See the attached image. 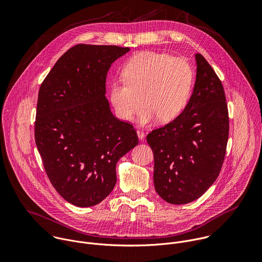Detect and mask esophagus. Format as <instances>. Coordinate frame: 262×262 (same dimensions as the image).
I'll list each match as a JSON object with an SVG mask.
<instances>
[{
    "label": "esophagus",
    "mask_w": 262,
    "mask_h": 262,
    "mask_svg": "<svg viewBox=\"0 0 262 262\" xmlns=\"http://www.w3.org/2000/svg\"><path fill=\"white\" fill-rule=\"evenodd\" d=\"M137 135H138V138L140 139V140H143L144 138H145V133L143 132V130H137Z\"/></svg>",
    "instance_id": "1"
}]
</instances>
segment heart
<instances>
[{
	"instance_id": "b5f03b06",
	"label": "heart",
	"mask_w": 262,
	"mask_h": 262,
	"mask_svg": "<svg viewBox=\"0 0 262 262\" xmlns=\"http://www.w3.org/2000/svg\"><path fill=\"white\" fill-rule=\"evenodd\" d=\"M123 80L111 83L110 101L118 118L129 121L141 106L139 122L176 119L188 105L195 81L191 64L171 55L143 52L122 69Z\"/></svg>"
}]
</instances>
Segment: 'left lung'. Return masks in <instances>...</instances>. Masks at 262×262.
Masks as SVG:
<instances>
[{"mask_svg":"<svg viewBox=\"0 0 262 262\" xmlns=\"http://www.w3.org/2000/svg\"><path fill=\"white\" fill-rule=\"evenodd\" d=\"M194 90L176 119L147 135L155 158L157 193L171 204L201 197L217 178L229 135L222 82L201 54H196Z\"/></svg>","mask_w":262,"mask_h":262,"instance_id":"obj_1","label":"left lung"}]
</instances>
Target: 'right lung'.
<instances>
[{"instance_id": "obj_1", "label": "right lung", "mask_w": 262, "mask_h": 262, "mask_svg": "<svg viewBox=\"0 0 262 262\" xmlns=\"http://www.w3.org/2000/svg\"><path fill=\"white\" fill-rule=\"evenodd\" d=\"M127 52L116 46H74L39 89L36 146L55 190L79 207L108 196L117 162L139 143L133 125L112 114L105 97L107 71Z\"/></svg>"}]
</instances>
